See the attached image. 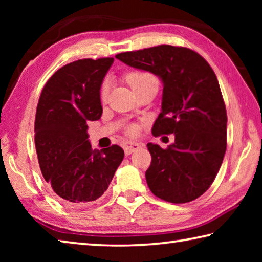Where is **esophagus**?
Here are the masks:
<instances>
[{
	"label": "esophagus",
	"mask_w": 262,
	"mask_h": 262,
	"mask_svg": "<svg viewBox=\"0 0 262 262\" xmlns=\"http://www.w3.org/2000/svg\"><path fill=\"white\" fill-rule=\"evenodd\" d=\"M142 143H139V142H134V141H128L125 142V144H123V149H125V152L127 155L132 154L133 151H135V150L140 149L142 147Z\"/></svg>",
	"instance_id": "obj_1"
}]
</instances>
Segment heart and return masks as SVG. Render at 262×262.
<instances>
[{
    "label": "heart",
    "instance_id": "b5f03b06",
    "mask_svg": "<svg viewBox=\"0 0 262 262\" xmlns=\"http://www.w3.org/2000/svg\"><path fill=\"white\" fill-rule=\"evenodd\" d=\"M126 78H127L128 84H129L130 88L135 92L139 90H142V89H144V88H148V86H152V85L158 86V79L156 78V76L149 72H144V70H135V72H130L129 74H127ZM108 91H110V85L107 82H105L103 85H101V89H100L101 100H105L106 98H107ZM128 132H129L130 134H135L136 127L130 126L129 128H128Z\"/></svg>",
    "mask_w": 262,
    "mask_h": 262
}]
</instances>
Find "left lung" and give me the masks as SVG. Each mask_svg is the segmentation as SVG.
Returning a JSON list of instances; mask_svg holds the SVG:
<instances>
[{"label": "left lung", "instance_id": "1", "mask_svg": "<svg viewBox=\"0 0 262 262\" xmlns=\"http://www.w3.org/2000/svg\"><path fill=\"white\" fill-rule=\"evenodd\" d=\"M163 82L162 111L152 135L174 134L162 149L148 143L145 179L152 194L172 203L193 201L210 187L227 150V110L209 63L189 48L161 45L115 55Z\"/></svg>", "mask_w": 262, "mask_h": 262}]
</instances>
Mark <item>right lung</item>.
<instances>
[{"label":"right lung","instance_id":"obj_1","mask_svg":"<svg viewBox=\"0 0 262 262\" xmlns=\"http://www.w3.org/2000/svg\"><path fill=\"white\" fill-rule=\"evenodd\" d=\"M113 57L83 59L60 68L43 86L37 106L34 142L43 178L69 207L99 199L125 152L119 145L92 150L88 121L103 114L100 86Z\"/></svg>","mask_w":262,"mask_h":262}]
</instances>
